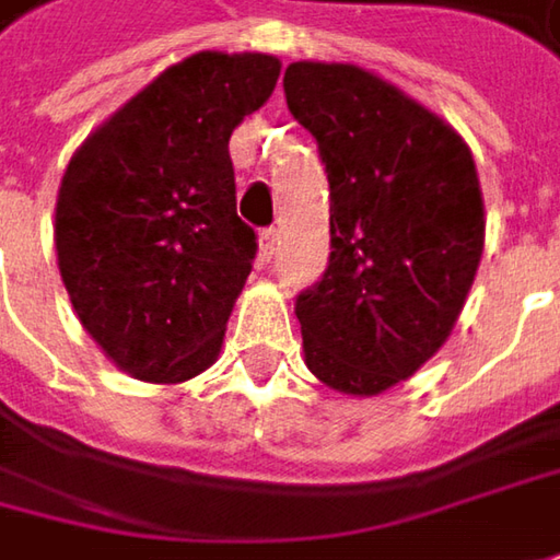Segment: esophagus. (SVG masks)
Listing matches in <instances>:
<instances>
[{
  "label": "esophagus",
  "instance_id": "34e87169",
  "mask_svg": "<svg viewBox=\"0 0 560 560\" xmlns=\"http://www.w3.org/2000/svg\"><path fill=\"white\" fill-rule=\"evenodd\" d=\"M258 252H261L265 261L273 258V252H277V230H261V236H258Z\"/></svg>",
  "mask_w": 560,
  "mask_h": 560
}]
</instances>
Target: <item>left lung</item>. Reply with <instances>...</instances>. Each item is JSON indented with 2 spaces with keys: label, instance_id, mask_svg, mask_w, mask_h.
<instances>
[{
  "label": "left lung",
  "instance_id": "8db88e82",
  "mask_svg": "<svg viewBox=\"0 0 560 560\" xmlns=\"http://www.w3.org/2000/svg\"><path fill=\"white\" fill-rule=\"evenodd\" d=\"M283 91L330 183V265L295 299L305 365L330 390L377 397L460 318L486 245L476 163L454 126L375 71L293 62Z\"/></svg>",
  "mask_w": 560,
  "mask_h": 560
}]
</instances>
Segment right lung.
<instances>
[{
    "label": "right lung",
    "instance_id": "add662e5",
    "mask_svg": "<svg viewBox=\"0 0 560 560\" xmlns=\"http://www.w3.org/2000/svg\"><path fill=\"white\" fill-rule=\"evenodd\" d=\"M277 78L267 52H195L71 154L56 261L81 327L126 375L179 384L217 362L258 248L236 217L230 135Z\"/></svg>",
    "mask_w": 560,
    "mask_h": 560
}]
</instances>
